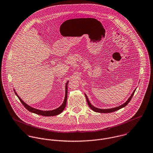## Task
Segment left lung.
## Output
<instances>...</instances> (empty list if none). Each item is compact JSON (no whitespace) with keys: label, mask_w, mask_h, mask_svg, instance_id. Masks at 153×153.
Segmentation results:
<instances>
[{"label":"left lung","mask_w":153,"mask_h":153,"mask_svg":"<svg viewBox=\"0 0 153 153\" xmlns=\"http://www.w3.org/2000/svg\"><path fill=\"white\" fill-rule=\"evenodd\" d=\"M136 89H135L134 90V91H133V93L131 94V96L128 97V99L126 100V102L125 103H124L122 104V105H120V106H117V107L113 108H111V109H99V108H97L94 106L90 103V102H89V99H88V97L86 96V95L85 94V97H86V101H87V103H88V106L90 107V108H91L92 111H95V112H97V113H111V112H113V111H118V110H119V109H122V108L125 107L129 103V102L131 100V98L133 97V95H134V92H135V91H136Z\"/></svg>","instance_id":"left-lung-1"}]
</instances>
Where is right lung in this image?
Masks as SVG:
<instances>
[{
    "label": "right lung",
    "mask_w": 153,
    "mask_h": 153,
    "mask_svg": "<svg viewBox=\"0 0 153 153\" xmlns=\"http://www.w3.org/2000/svg\"><path fill=\"white\" fill-rule=\"evenodd\" d=\"M69 81H67L66 85H65V98L64 100L63 103H62V105L58 107V108H56V109L52 110V111H42V110H39L34 108H32L31 106H29L27 103H26L20 97H19V95H17V94L16 93V92L15 91V89H14V93L16 95V96L19 99V100H20V102H22V103L23 105V106L27 109L28 111L30 112L36 113L37 114L39 115H42L44 116H56L58 115L59 114H60L62 111H63L66 106L67 105V93H68V83Z\"/></svg>",
    "instance_id": "right-lung-1"
}]
</instances>
